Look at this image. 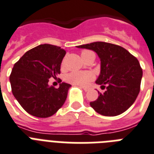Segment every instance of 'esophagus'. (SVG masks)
<instances>
[{"label":"esophagus","mask_w":154,"mask_h":154,"mask_svg":"<svg viewBox=\"0 0 154 154\" xmlns=\"http://www.w3.org/2000/svg\"><path fill=\"white\" fill-rule=\"evenodd\" d=\"M83 88L84 90H85V92H88V91H89L90 89H91V88H90V87H83Z\"/></svg>","instance_id":"obj_1"}]
</instances>
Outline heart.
Segmentation results:
<instances>
[{
	"label": "heart",
	"instance_id": "b5f03b06",
	"mask_svg": "<svg viewBox=\"0 0 154 154\" xmlns=\"http://www.w3.org/2000/svg\"><path fill=\"white\" fill-rule=\"evenodd\" d=\"M92 52L88 51H84L81 52V57L91 54ZM93 79V75L90 72H71L66 76V80L69 83L73 84L75 85L85 86L88 85V82Z\"/></svg>",
	"mask_w": 154,
	"mask_h": 154
}]
</instances>
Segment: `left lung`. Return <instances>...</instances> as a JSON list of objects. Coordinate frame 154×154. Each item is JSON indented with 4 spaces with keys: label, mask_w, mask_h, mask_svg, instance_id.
I'll return each mask as SVG.
<instances>
[{
    "label": "left lung",
    "mask_w": 154,
    "mask_h": 154,
    "mask_svg": "<svg viewBox=\"0 0 154 154\" xmlns=\"http://www.w3.org/2000/svg\"><path fill=\"white\" fill-rule=\"evenodd\" d=\"M77 47L93 51L100 59V73L96 84L106 90L103 93L98 91V98L90 106L105 116H116L126 112L140 91L142 69L138 59L123 47L105 42Z\"/></svg>",
    "instance_id": "left-lung-1"
}]
</instances>
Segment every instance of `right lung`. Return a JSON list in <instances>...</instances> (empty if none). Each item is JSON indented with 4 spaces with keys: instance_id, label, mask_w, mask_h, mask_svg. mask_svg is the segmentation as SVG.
<instances>
[{
    "instance_id": "1",
    "label": "right lung",
    "mask_w": 154,
    "mask_h": 154,
    "mask_svg": "<svg viewBox=\"0 0 154 154\" xmlns=\"http://www.w3.org/2000/svg\"><path fill=\"white\" fill-rule=\"evenodd\" d=\"M66 51L51 44H41L27 51L13 66L9 81L12 92L23 109L35 117L47 118L63 106L71 85L59 88L48 85L61 73Z\"/></svg>"
}]
</instances>
